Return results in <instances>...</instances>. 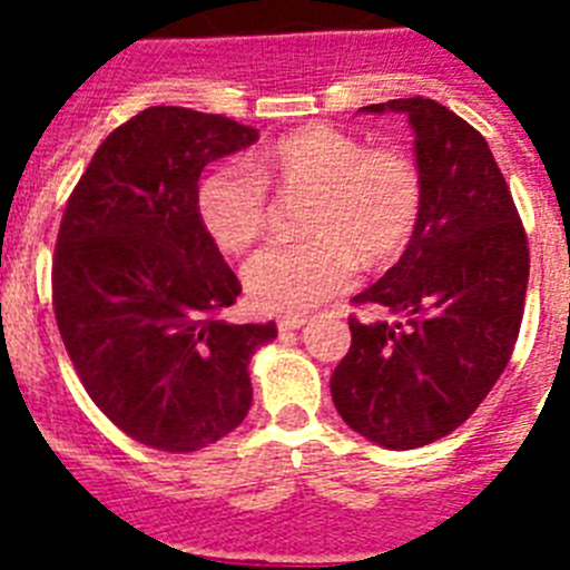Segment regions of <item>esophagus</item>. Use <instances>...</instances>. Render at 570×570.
Here are the masks:
<instances>
[{"label":"esophagus","instance_id":"34e87169","mask_svg":"<svg viewBox=\"0 0 570 570\" xmlns=\"http://www.w3.org/2000/svg\"><path fill=\"white\" fill-rule=\"evenodd\" d=\"M305 322H308V320H305L302 314H288V316H279L276 328H279V331H296V328H302Z\"/></svg>","mask_w":570,"mask_h":570}]
</instances>
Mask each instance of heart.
<instances>
[{"label": "heart", "instance_id": "b5f03b06", "mask_svg": "<svg viewBox=\"0 0 570 570\" xmlns=\"http://www.w3.org/2000/svg\"><path fill=\"white\" fill-rule=\"evenodd\" d=\"M311 194L299 242L256 250L242 271L248 299L268 314H302L351 288L365 262L400 256L422 214V179L400 148H367L334 125L279 136L256 165L225 163L196 190L199 223L225 254H239L271 223V190Z\"/></svg>", "mask_w": 570, "mask_h": 570}]
</instances>
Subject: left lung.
<instances>
[{
    "mask_svg": "<svg viewBox=\"0 0 570 570\" xmlns=\"http://www.w3.org/2000/svg\"><path fill=\"white\" fill-rule=\"evenodd\" d=\"M414 128L422 214L405 254L354 305L402 316L351 325L331 396L356 434L391 451L431 445L497 385L520 336L528 236L485 136L425 97L367 105Z\"/></svg>",
    "mask_w": 570,
    "mask_h": 570,
    "instance_id": "1",
    "label": "left lung"
}]
</instances>
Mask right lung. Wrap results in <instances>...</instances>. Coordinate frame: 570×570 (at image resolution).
Returning <instances> with one entry per match:
<instances>
[{"label": "right lung", "instance_id": "right-lung-1", "mask_svg": "<svg viewBox=\"0 0 570 570\" xmlns=\"http://www.w3.org/2000/svg\"><path fill=\"white\" fill-rule=\"evenodd\" d=\"M259 139L230 116L154 105L97 148L53 250V314L97 407L142 445L188 454L250 407L248 365L274 322L230 325L242 285L199 223L208 163Z\"/></svg>", "mask_w": 570, "mask_h": 570}]
</instances>
